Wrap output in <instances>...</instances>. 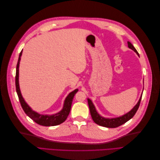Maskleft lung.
I'll return each mask as SVG.
<instances>
[{
	"mask_svg": "<svg viewBox=\"0 0 160 160\" xmlns=\"http://www.w3.org/2000/svg\"><path fill=\"white\" fill-rule=\"evenodd\" d=\"M128 47L129 48V49H132L134 52H136L137 55L139 57L138 52L137 51L136 49H135V48L133 46L132 43L128 41ZM142 97V94L141 97H140L138 103L135 105L133 108V109L131 111H129L128 113H125V115H123L122 116H120V117L115 118H106L102 117V116H101L98 113V111H97L95 105H93V102H92V101L88 98V105H89L91 118H92V119H93V122L95 123L101 125V126L109 128H118V127L120 126V125H122L124 124L125 123H126L128 121H129V119H131L133 117L134 115L135 114V113L137 112V111L139 108L140 102H141Z\"/></svg>",
	"mask_w": 160,
	"mask_h": 160,
	"instance_id": "obj_1",
	"label": "left lung"
}]
</instances>
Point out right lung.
I'll list each match as a JSON object with an SVG mask.
<instances>
[{"label":"right lung","instance_id":"right-lung-1","mask_svg":"<svg viewBox=\"0 0 160 160\" xmlns=\"http://www.w3.org/2000/svg\"><path fill=\"white\" fill-rule=\"evenodd\" d=\"M22 53V50L19 54L18 60L17 65V69H16V77H15V84H16V90L17 93L19 101H20L21 105L22 108L23 109L25 113L32 119L34 122L37 123L43 126H55V125H59L64 122L66 119L68 117V115L70 113V110L71 108V104L72 99H73L75 93L78 91V89H76L67 96V98L65 99L63 107L62 109L57 113L52 115H43L39 114L36 111H33L31 108L28 105L26 101L22 98V94L21 93L20 87H19L18 83V76H19V64H20V61L21 55Z\"/></svg>","mask_w":160,"mask_h":160}]
</instances>
